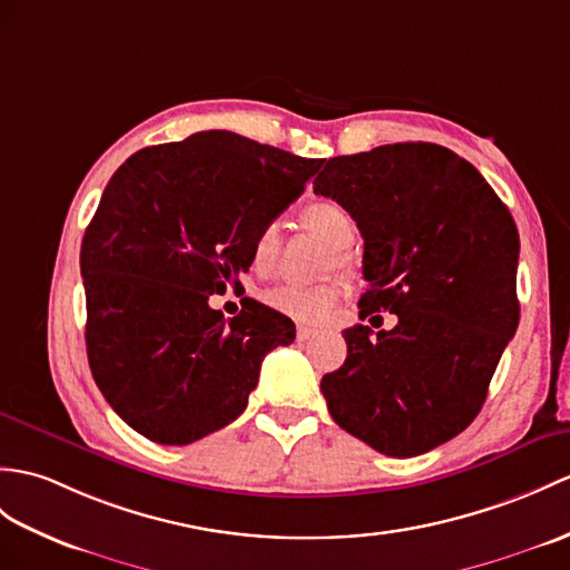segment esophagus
<instances>
[{"label":"esophagus","mask_w":570,"mask_h":570,"mask_svg":"<svg viewBox=\"0 0 570 570\" xmlns=\"http://www.w3.org/2000/svg\"><path fill=\"white\" fill-rule=\"evenodd\" d=\"M313 335H315V330H313V327H303V325H301V327L296 330V337H298V342H306V340H311Z\"/></svg>","instance_id":"34e87169"}]
</instances>
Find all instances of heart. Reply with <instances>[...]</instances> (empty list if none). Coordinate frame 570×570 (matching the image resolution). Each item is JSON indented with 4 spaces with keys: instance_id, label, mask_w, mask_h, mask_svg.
Masks as SVG:
<instances>
[{
    "instance_id": "1",
    "label": "heart",
    "mask_w": 570,
    "mask_h": 570,
    "mask_svg": "<svg viewBox=\"0 0 570 570\" xmlns=\"http://www.w3.org/2000/svg\"><path fill=\"white\" fill-rule=\"evenodd\" d=\"M303 225L315 235H321L337 249V264L340 267H350L352 259L347 255V247L352 245L356 235V225L350 216L345 206L335 202H315L311 204L301 216ZM279 245H282V230L276 223H264L262 228L255 233L253 245H249V262L257 272H269L276 257H279ZM345 291L342 282H330V284H276L262 291V303L269 306L272 311L282 313L296 323H321L333 311L337 298Z\"/></svg>"
}]
</instances>
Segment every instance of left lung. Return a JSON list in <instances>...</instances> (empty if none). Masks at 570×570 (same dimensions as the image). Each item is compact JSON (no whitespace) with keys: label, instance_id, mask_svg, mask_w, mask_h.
Listing matches in <instances>:
<instances>
[{"label":"left lung","instance_id":"left-lung-1","mask_svg":"<svg viewBox=\"0 0 570 570\" xmlns=\"http://www.w3.org/2000/svg\"><path fill=\"white\" fill-rule=\"evenodd\" d=\"M313 191L350 210L364 237L360 317L347 360L321 391L342 430L407 459L464 432L520 323V235L508 206L464 157L434 142H393L330 157Z\"/></svg>","mask_w":570,"mask_h":570}]
</instances>
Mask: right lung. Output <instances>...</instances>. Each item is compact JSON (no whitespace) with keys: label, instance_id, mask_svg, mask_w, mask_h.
Wrapping results in <instances>:
<instances>
[{"label":"right lung","instance_id":"1","mask_svg":"<svg viewBox=\"0 0 570 570\" xmlns=\"http://www.w3.org/2000/svg\"><path fill=\"white\" fill-rule=\"evenodd\" d=\"M321 167L230 130H202L116 169L79 267L91 376L126 425L157 444H191L243 413L262 360L291 345L296 327L257 301L225 321L208 296L249 269L255 233Z\"/></svg>","mask_w":570,"mask_h":570}]
</instances>
